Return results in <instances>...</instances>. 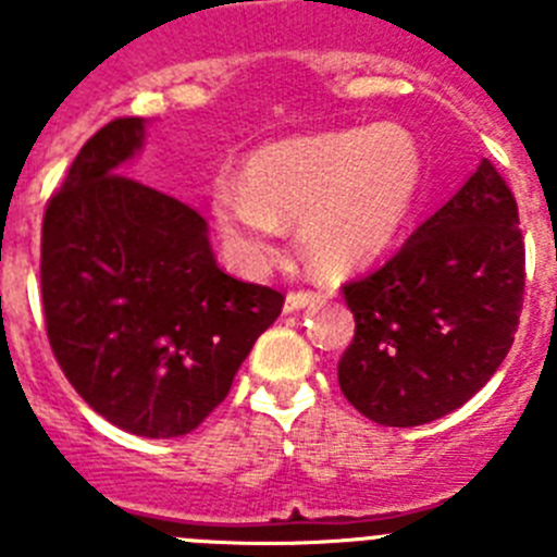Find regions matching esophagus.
Segmentation results:
<instances>
[{"label":"esophagus","mask_w":557,"mask_h":557,"mask_svg":"<svg viewBox=\"0 0 557 557\" xmlns=\"http://www.w3.org/2000/svg\"><path fill=\"white\" fill-rule=\"evenodd\" d=\"M321 301V293H304V289H298V293H289L287 301H284V312H301V309L312 307V304Z\"/></svg>","instance_id":"34e87169"}]
</instances>
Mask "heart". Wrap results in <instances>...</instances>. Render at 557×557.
I'll list each match as a JSON object with an SVG mask.
<instances>
[{
    "label": "heart",
    "mask_w": 557,
    "mask_h": 557,
    "mask_svg": "<svg viewBox=\"0 0 557 557\" xmlns=\"http://www.w3.org/2000/svg\"><path fill=\"white\" fill-rule=\"evenodd\" d=\"M424 152L398 122L314 133L262 147L243 178L211 184V218L245 264L262 268L282 223H301V248L332 273L385 253L421 189Z\"/></svg>",
    "instance_id": "b5f03b06"
}]
</instances>
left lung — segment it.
Here are the masks:
<instances>
[{
  "instance_id": "obj_1",
  "label": "left lung",
  "mask_w": 557,
  "mask_h": 557,
  "mask_svg": "<svg viewBox=\"0 0 557 557\" xmlns=\"http://www.w3.org/2000/svg\"><path fill=\"white\" fill-rule=\"evenodd\" d=\"M357 332L343 396L382 426H421L480 391L513 346L524 245L513 191L488 159L385 268L343 287Z\"/></svg>"
}]
</instances>
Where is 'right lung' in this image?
<instances>
[{"label": "right lung", "mask_w": 557, "mask_h": 557, "mask_svg": "<svg viewBox=\"0 0 557 557\" xmlns=\"http://www.w3.org/2000/svg\"><path fill=\"white\" fill-rule=\"evenodd\" d=\"M147 120L91 136L49 198L41 295L49 346L88 407L141 437H178L228 396L284 295L218 268L198 211L125 166Z\"/></svg>", "instance_id": "1"}]
</instances>
